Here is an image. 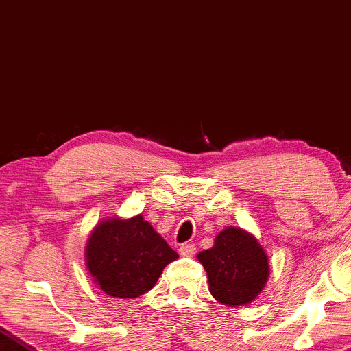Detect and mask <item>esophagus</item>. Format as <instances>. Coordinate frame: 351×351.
<instances>
[{
	"mask_svg": "<svg viewBox=\"0 0 351 351\" xmlns=\"http://www.w3.org/2000/svg\"><path fill=\"white\" fill-rule=\"evenodd\" d=\"M178 252H180L182 256L189 257L195 253V245L192 244V242H186V244H182L180 247H178Z\"/></svg>",
	"mask_w": 351,
	"mask_h": 351,
	"instance_id": "1",
	"label": "esophagus"
}]
</instances>
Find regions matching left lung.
<instances>
[{"label":"left lung","mask_w":351,"mask_h":351,"mask_svg":"<svg viewBox=\"0 0 351 351\" xmlns=\"http://www.w3.org/2000/svg\"><path fill=\"white\" fill-rule=\"evenodd\" d=\"M197 257L209 277L210 294L226 306L253 302L269 274L267 254L259 242L236 227H227L215 238V245Z\"/></svg>","instance_id":"obj_1"}]
</instances>
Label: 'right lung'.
<instances>
[{"mask_svg":"<svg viewBox=\"0 0 351 351\" xmlns=\"http://www.w3.org/2000/svg\"><path fill=\"white\" fill-rule=\"evenodd\" d=\"M177 257L142 215L101 221L86 245V265L94 282L117 298L145 294Z\"/></svg>","mask_w":351,"mask_h":351,"instance_id":"right-lung-1","label":"right lung"}]
</instances>
